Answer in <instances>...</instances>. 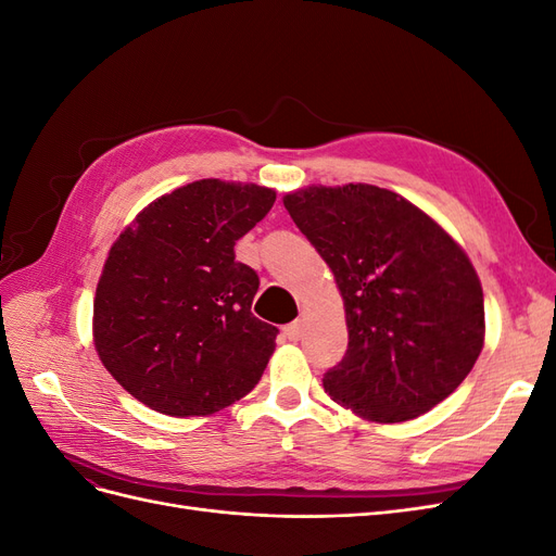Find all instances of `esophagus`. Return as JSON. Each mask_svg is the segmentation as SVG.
Here are the masks:
<instances>
[{
    "label": "esophagus",
    "mask_w": 556,
    "mask_h": 556,
    "mask_svg": "<svg viewBox=\"0 0 556 556\" xmlns=\"http://www.w3.org/2000/svg\"><path fill=\"white\" fill-rule=\"evenodd\" d=\"M282 331H285V336H288L290 341H299L301 336H304V323H301V319H296V323H290Z\"/></svg>",
    "instance_id": "obj_1"
}]
</instances>
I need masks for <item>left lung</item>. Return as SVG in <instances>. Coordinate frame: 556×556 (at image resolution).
I'll return each mask as SVG.
<instances>
[{
    "label": "left lung",
    "mask_w": 556,
    "mask_h": 556,
    "mask_svg": "<svg viewBox=\"0 0 556 556\" xmlns=\"http://www.w3.org/2000/svg\"><path fill=\"white\" fill-rule=\"evenodd\" d=\"M343 294L348 350L325 392L374 422H406L447 399L484 341V301L466 252L410 201L376 185L282 199Z\"/></svg>",
    "instance_id": "1"
}]
</instances>
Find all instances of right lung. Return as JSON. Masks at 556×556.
<instances>
[{"mask_svg": "<svg viewBox=\"0 0 556 556\" xmlns=\"http://www.w3.org/2000/svg\"><path fill=\"white\" fill-rule=\"evenodd\" d=\"M276 192L204 178L153 201L109 252L94 296V348L125 390L164 415H211L245 396L278 329L250 313L255 268L233 245Z\"/></svg>", "mask_w": 556, "mask_h": 556, "instance_id": "right-lung-1", "label": "right lung"}]
</instances>
